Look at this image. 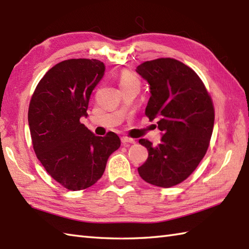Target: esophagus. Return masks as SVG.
<instances>
[{
    "mask_svg": "<svg viewBox=\"0 0 249 249\" xmlns=\"http://www.w3.org/2000/svg\"><path fill=\"white\" fill-rule=\"evenodd\" d=\"M121 143L123 144H134L135 141L130 139V138H126V136H123V138H121Z\"/></svg>",
    "mask_w": 249,
    "mask_h": 249,
    "instance_id": "1",
    "label": "esophagus"
}]
</instances>
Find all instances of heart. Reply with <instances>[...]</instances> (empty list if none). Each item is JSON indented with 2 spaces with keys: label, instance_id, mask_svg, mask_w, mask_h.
<instances>
[{
  "label": "heart",
  "instance_id": "obj_1",
  "mask_svg": "<svg viewBox=\"0 0 249 249\" xmlns=\"http://www.w3.org/2000/svg\"><path fill=\"white\" fill-rule=\"evenodd\" d=\"M118 82L120 87H124V86H128V85H140V82L136 76L130 72V71H124V72H121L119 77H118Z\"/></svg>",
  "mask_w": 249,
  "mask_h": 249
}]
</instances>
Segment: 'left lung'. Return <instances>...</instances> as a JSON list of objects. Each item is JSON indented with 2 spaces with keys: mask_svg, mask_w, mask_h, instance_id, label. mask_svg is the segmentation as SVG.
I'll return each instance as SVG.
<instances>
[{
  "mask_svg": "<svg viewBox=\"0 0 249 249\" xmlns=\"http://www.w3.org/2000/svg\"><path fill=\"white\" fill-rule=\"evenodd\" d=\"M136 72L150 89L145 114L150 121L158 120L162 132L157 146L139 141L148 150V158L138 171L145 181L169 188L184 181L205 156L214 128V106L199 76L178 60L146 61Z\"/></svg>",
  "mask_w": 249,
  "mask_h": 249,
  "instance_id": "left-lung-1",
  "label": "left lung"
}]
</instances>
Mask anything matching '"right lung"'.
<instances>
[{"label":"right lung","mask_w":249,"mask_h":249,"mask_svg":"<svg viewBox=\"0 0 249 249\" xmlns=\"http://www.w3.org/2000/svg\"><path fill=\"white\" fill-rule=\"evenodd\" d=\"M105 65L96 59H70L55 64L39 80L28 120L37 159L47 173L69 190L94 185L120 140L114 132L96 136L80 123L89 99L103 78Z\"/></svg>","instance_id":"right-lung-1"}]
</instances>
